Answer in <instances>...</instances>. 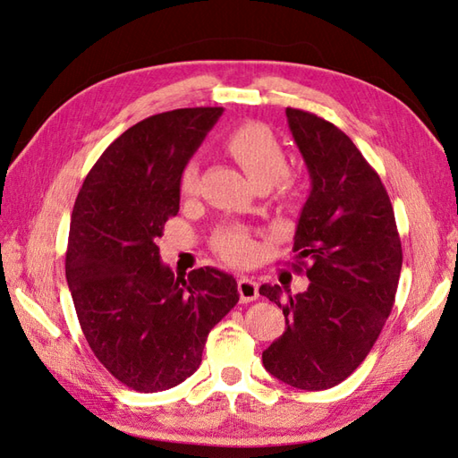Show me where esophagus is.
<instances>
[{
  "label": "esophagus",
  "instance_id": "esophagus-1",
  "mask_svg": "<svg viewBox=\"0 0 458 458\" xmlns=\"http://www.w3.org/2000/svg\"><path fill=\"white\" fill-rule=\"evenodd\" d=\"M239 295L242 303H250V301L259 299V284H256L252 277L242 276L239 280Z\"/></svg>",
  "mask_w": 458,
  "mask_h": 458
}]
</instances>
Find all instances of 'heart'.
<instances>
[{
	"instance_id": "heart-1",
	"label": "heart",
	"mask_w": 458,
	"mask_h": 458,
	"mask_svg": "<svg viewBox=\"0 0 458 458\" xmlns=\"http://www.w3.org/2000/svg\"><path fill=\"white\" fill-rule=\"evenodd\" d=\"M227 149L247 173L254 186L267 188L276 186L280 196L292 191V178L285 174V153L277 143L274 133L259 124L242 126L233 131L227 140ZM199 184V166L196 161L188 163L182 171L181 191L191 196L198 191ZM214 249L231 262H249L254 256V242L249 233L242 229H223L214 239Z\"/></svg>"
}]
</instances>
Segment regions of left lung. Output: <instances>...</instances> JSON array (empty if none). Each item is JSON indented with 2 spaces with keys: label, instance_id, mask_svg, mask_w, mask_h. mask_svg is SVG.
<instances>
[{
  "label": "left lung",
  "instance_id": "obj_1",
  "mask_svg": "<svg viewBox=\"0 0 458 458\" xmlns=\"http://www.w3.org/2000/svg\"><path fill=\"white\" fill-rule=\"evenodd\" d=\"M310 176L295 229V272L309 287L262 285L282 307L285 332L262 363L282 383L325 390L348 378L371 352L393 310L403 270L394 211L377 171L332 122L285 108Z\"/></svg>",
  "mask_w": 458,
  "mask_h": 458
}]
</instances>
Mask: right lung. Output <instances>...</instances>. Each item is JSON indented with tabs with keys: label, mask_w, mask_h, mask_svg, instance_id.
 Masks as SVG:
<instances>
[{
	"label": "right lung",
	"mask_w": 458,
	"mask_h": 458,
	"mask_svg": "<svg viewBox=\"0 0 458 458\" xmlns=\"http://www.w3.org/2000/svg\"><path fill=\"white\" fill-rule=\"evenodd\" d=\"M221 106L176 108L138 122L108 145L77 194L65 277L89 348L138 393L191 377L209 330L237 305L235 277L198 267L174 276L157 239L181 208L188 159Z\"/></svg>",
	"instance_id": "obj_1"
}]
</instances>
